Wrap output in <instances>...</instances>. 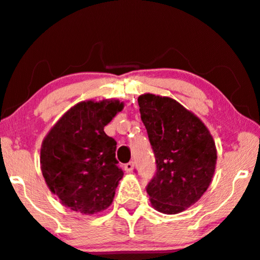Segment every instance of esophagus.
Here are the masks:
<instances>
[{"mask_svg": "<svg viewBox=\"0 0 260 260\" xmlns=\"http://www.w3.org/2000/svg\"><path fill=\"white\" fill-rule=\"evenodd\" d=\"M133 168H134V164L133 162H128V164H126L123 166V170L127 172V173H131V172L133 171Z\"/></svg>", "mask_w": 260, "mask_h": 260, "instance_id": "esophagus-1", "label": "esophagus"}]
</instances>
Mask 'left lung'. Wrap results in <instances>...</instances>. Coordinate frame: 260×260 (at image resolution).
Returning a JSON list of instances; mask_svg holds the SVG:
<instances>
[{"label":"left lung","instance_id":"obj_1","mask_svg":"<svg viewBox=\"0 0 260 260\" xmlns=\"http://www.w3.org/2000/svg\"><path fill=\"white\" fill-rule=\"evenodd\" d=\"M138 104L157 167L146 186L150 202L161 213H180L211 184L217 164L213 137L177 100L146 93Z\"/></svg>","mask_w":260,"mask_h":260}]
</instances>
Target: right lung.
Returning a JSON list of instances; mask_svg holds the SVG:
<instances>
[{
    "label": "right lung",
    "instance_id": "add662e5",
    "mask_svg": "<svg viewBox=\"0 0 260 260\" xmlns=\"http://www.w3.org/2000/svg\"><path fill=\"white\" fill-rule=\"evenodd\" d=\"M123 109L115 99L81 102L65 112L41 146L40 164L49 190L61 205L82 214L112 203L123 172L115 157L116 142L104 127Z\"/></svg>",
    "mask_w": 260,
    "mask_h": 260
}]
</instances>
